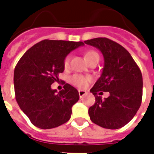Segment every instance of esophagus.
Here are the masks:
<instances>
[{
	"label": "esophagus",
	"instance_id": "34e87169",
	"mask_svg": "<svg viewBox=\"0 0 154 154\" xmlns=\"http://www.w3.org/2000/svg\"><path fill=\"white\" fill-rule=\"evenodd\" d=\"M78 94H79L80 97H84L85 95H86L87 92L85 91V90H79V91H78Z\"/></svg>",
	"mask_w": 154,
	"mask_h": 154
}]
</instances>
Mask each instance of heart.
Segmentation results:
<instances>
[{
  "label": "heart",
  "mask_w": 154,
  "mask_h": 154,
  "mask_svg": "<svg viewBox=\"0 0 154 154\" xmlns=\"http://www.w3.org/2000/svg\"><path fill=\"white\" fill-rule=\"evenodd\" d=\"M98 54L96 53V52L93 51V50H89V51H87L85 54V60H87V62L89 61L92 57H94L95 56H97ZM70 61V57L69 56H67L65 57V60H64V66L65 68H67L69 65ZM89 81H90V78L88 77H84V76H82V75H74L73 77L71 78V82L72 84L75 85L76 86L79 87V88H85V87L88 85Z\"/></svg>",
  "instance_id": "heart-1"
}]
</instances>
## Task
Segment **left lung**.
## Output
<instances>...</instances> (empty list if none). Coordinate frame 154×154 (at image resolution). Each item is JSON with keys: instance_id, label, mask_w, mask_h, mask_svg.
Segmentation results:
<instances>
[{"instance_id": "left-lung-1", "label": "left lung", "mask_w": 154, "mask_h": 154, "mask_svg": "<svg viewBox=\"0 0 154 154\" xmlns=\"http://www.w3.org/2000/svg\"><path fill=\"white\" fill-rule=\"evenodd\" d=\"M102 53L104 66L90 92L96 101L89 109L94 123L105 129H117L128 124L140 108L143 81L141 70L130 53L121 45L105 37L85 41ZM109 91L102 99L98 94Z\"/></svg>"}]
</instances>
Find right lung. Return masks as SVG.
Listing matches in <instances>:
<instances>
[{"mask_svg": "<svg viewBox=\"0 0 154 154\" xmlns=\"http://www.w3.org/2000/svg\"><path fill=\"white\" fill-rule=\"evenodd\" d=\"M82 42L44 40L21 57L14 70L16 100L35 126L53 129L67 122L79 94L69 84L58 92L51 85L64 72V60L70 52L83 46Z\"/></svg>", "mask_w": 154, "mask_h": 154, "instance_id": "right-lung-1", "label": "right lung"}]
</instances>
